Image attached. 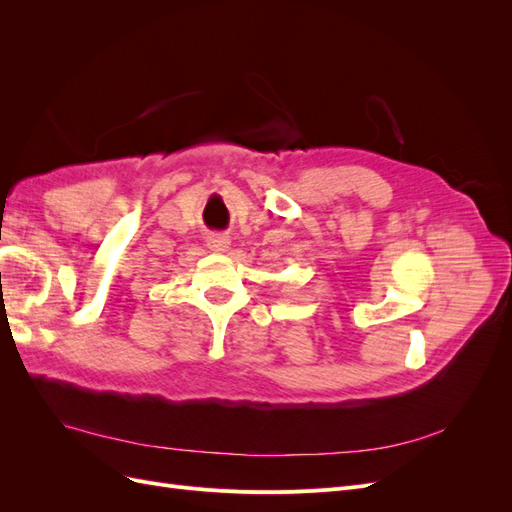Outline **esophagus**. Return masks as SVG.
<instances>
[{
	"label": "esophagus",
	"instance_id": "esophagus-1",
	"mask_svg": "<svg viewBox=\"0 0 512 512\" xmlns=\"http://www.w3.org/2000/svg\"><path fill=\"white\" fill-rule=\"evenodd\" d=\"M207 245H209V250H211V252H215V254H224V252L228 250L230 239H228V237H224V235H209V237H207Z\"/></svg>",
	"mask_w": 512,
	"mask_h": 512
}]
</instances>
